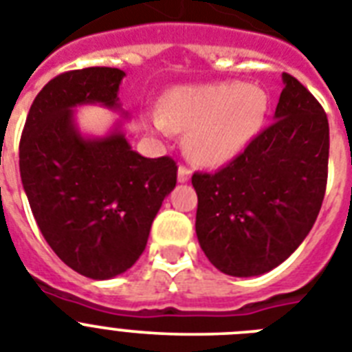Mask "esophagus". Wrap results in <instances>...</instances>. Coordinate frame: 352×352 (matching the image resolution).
Segmentation results:
<instances>
[{
	"label": "esophagus",
	"instance_id": "1",
	"mask_svg": "<svg viewBox=\"0 0 352 352\" xmlns=\"http://www.w3.org/2000/svg\"><path fill=\"white\" fill-rule=\"evenodd\" d=\"M191 177V170L188 166H179V173H177V179L179 182H188Z\"/></svg>",
	"mask_w": 352,
	"mask_h": 352
}]
</instances>
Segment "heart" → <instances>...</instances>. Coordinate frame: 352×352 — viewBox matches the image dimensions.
Wrapping results in <instances>:
<instances>
[{"label":"heart","instance_id":"b5f03b06","mask_svg":"<svg viewBox=\"0 0 352 352\" xmlns=\"http://www.w3.org/2000/svg\"><path fill=\"white\" fill-rule=\"evenodd\" d=\"M268 114V94L241 82L182 85L166 94L162 116L152 114L155 131L186 132V152L204 166L234 159L261 131Z\"/></svg>","mask_w":352,"mask_h":352}]
</instances>
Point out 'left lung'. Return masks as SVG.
<instances>
[{"label": "left lung", "mask_w": 352, "mask_h": 352, "mask_svg": "<svg viewBox=\"0 0 352 352\" xmlns=\"http://www.w3.org/2000/svg\"><path fill=\"white\" fill-rule=\"evenodd\" d=\"M274 123L217 173H193L197 238L220 272L267 274L311 231L327 184L329 123L317 98L283 73Z\"/></svg>", "instance_id": "1"}]
</instances>
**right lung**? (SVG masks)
Here are the masks:
<instances>
[{
  "label": "right lung",
  "instance_id": "1",
  "mask_svg": "<svg viewBox=\"0 0 352 352\" xmlns=\"http://www.w3.org/2000/svg\"><path fill=\"white\" fill-rule=\"evenodd\" d=\"M123 76L118 67L55 76L35 96L19 143L21 181L44 240L67 267L98 281L140 259L177 184L175 161L134 152L120 123L103 138L76 126L75 107L120 109Z\"/></svg>",
  "mask_w": 352,
  "mask_h": 352
}]
</instances>
